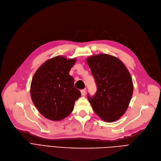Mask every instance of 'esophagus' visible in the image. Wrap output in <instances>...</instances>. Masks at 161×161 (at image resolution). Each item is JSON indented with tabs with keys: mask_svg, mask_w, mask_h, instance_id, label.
Wrapping results in <instances>:
<instances>
[{
	"mask_svg": "<svg viewBox=\"0 0 161 161\" xmlns=\"http://www.w3.org/2000/svg\"><path fill=\"white\" fill-rule=\"evenodd\" d=\"M81 93L82 96H85L86 94V89H84L81 90Z\"/></svg>",
	"mask_w": 161,
	"mask_h": 161,
	"instance_id": "34e87169",
	"label": "esophagus"
}]
</instances>
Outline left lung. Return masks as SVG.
<instances>
[{
  "label": "left lung",
  "mask_w": 161,
  "mask_h": 161,
  "mask_svg": "<svg viewBox=\"0 0 161 161\" xmlns=\"http://www.w3.org/2000/svg\"><path fill=\"white\" fill-rule=\"evenodd\" d=\"M95 78L96 94L88 95L94 112L106 122L119 119L127 109L133 93V83L126 67L119 58L98 54L87 58Z\"/></svg>",
  "instance_id": "left-lung-1"
}]
</instances>
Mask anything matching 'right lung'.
<instances>
[{"mask_svg":"<svg viewBox=\"0 0 161 161\" xmlns=\"http://www.w3.org/2000/svg\"><path fill=\"white\" fill-rule=\"evenodd\" d=\"M76 59L57 56L42 64L31 85V96L38 112L47 119L60 121L73 111L75 101L81 97L69 74Z\"/></svg>","mask_w":161,"mask_h":161,"instance_id":"right-lung-1","label":"right lung"}]
</instances>
